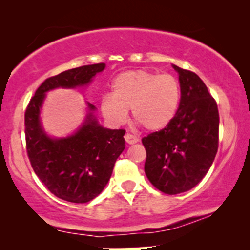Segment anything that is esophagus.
<instances>
[{"label":"esophagus","instance_id":"1","mask_svg":"<svg viewBox=\"0 0 250 250\" xmlns=\"http://www.w3.org/2000/svg\"><path fill=\"white\" fill-rule=\"evenodd\" d=\"M124 138H125V141L127 142L128 145H134V143H136V142L139 141V139L136 138V136L129 134V133H126Z\"/></svg>","mask_w":250,"mask_h":250}]
</instances>
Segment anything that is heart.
<instances>
[{"mask_svg": "<svg viewBox=\"0 0 250 250\" xmlns=\"http://www.w3.org/2000/svg\"><path fill=\"white\" fill-rule=\"evenodd\" d=\"M179 81L170 74L149 70H127L118 74L111 83V94L101 98L100 109L111 124H122L127 110L149 131H159L172 122L179 109Z\"/></svg>", "mask_w": 250, "mask_h": 250, "instance_id": "obj_1", "label": "heart"}]
</instances>
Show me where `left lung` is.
Masks as SVG:
<instances>
[{"instance_id":"obj_1","label":"left lung","mask_w":250,"mask_h":250,"mask_svg":"<svg viewBox=\"0 0 250 250\" xmlns=\"http://www.w3.org/2000/svg\"><path fill=\"white\" fill-rule=\"evenodd\" d=\"M173 68L179 74V109L165 128L142 139L146 175L167 194L186 192L204 179L216 156L220 126L216 101L200 77Z\"/></svg>"}]
</instances>
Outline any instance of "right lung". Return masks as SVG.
Instances as JSON below:
<instances>
[{"label": "right lung", "instance_id": "right-lung-1", "mask_svg": "<svg viewBox=\"0 0 250 250\" xmlns=\"http://www.w3.org/2000/svg\"><path fill=\"white\" fill-rule=\"evenodd\" d=\"M104 67L88 64L46 78L25 112L27 155L34 172L51 193L69 203H88L102 192L125 149V129L102 127L94 116L97 108L87 102L88 112L81 127L67 138L53 139L41 124V108L46 92L85 86Z\"/></svg>", "mask_w": 250, "mask_h": 250}]
</instances>
